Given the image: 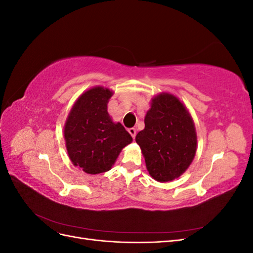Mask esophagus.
I'll return each instance as SVG.
<instances>
[{"instance_id":"obj_1","label":"esophagus","mask_w":253,"mask_h":253,"mask_svg":"<svg viewBox=\"0 0 253 253\" xmlns=\"http://www.w3.org/2000/svg\"><path fill=\"white\" fill-rule=\"evenodd\" d=\"M128 133L131 134V136L133 137V139H134V138H135V136H136V129H135L134 127L128 128Z\"/></svg>"}]
</instances>
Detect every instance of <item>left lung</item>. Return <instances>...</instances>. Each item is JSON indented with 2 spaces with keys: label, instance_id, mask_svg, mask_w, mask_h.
Masks as SVG:
<instances>
[{
  "label": "left lung",
  "instance_id": "left-lung-1",
  "mask_svg": "<svg viewBox=\"0 0 253 253\" xmlns=\"http://www.w3.org/2000/svg\"><path fill=\"white\" fill-rule=\"evenodd\" d=\"M149 174L159 182L186 172L194 159L197 136L192 117L177 97L162 93L152 99L144 128L136 135Z\"/></svg>",
  "mask_w": 253,
  "mask_h": 253
}]
</instances>
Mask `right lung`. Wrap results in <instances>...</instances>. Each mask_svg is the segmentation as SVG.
<instances>
[{
    "mask_svg": "<svg viewBox=\"0 0 253 253\" xmlns=\"http://www.w3.org/2000/svg\"><path fill=\"white\" fill-rule=\"evenodd\" d=\"M113 91L95 86L77 99L64 126L66 150L74 166L87 174L111 170L132 136L108 113Z\"/></svg>",
    "mask_w": 253,
    "mask_h": 253,
    "instance_id": "obj_1",
    "label": "right lung"
}]
</instances>
